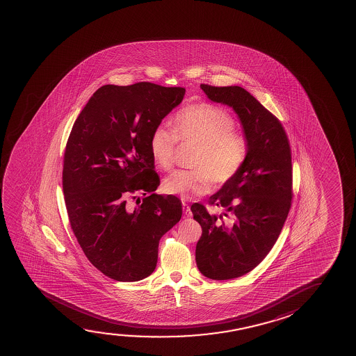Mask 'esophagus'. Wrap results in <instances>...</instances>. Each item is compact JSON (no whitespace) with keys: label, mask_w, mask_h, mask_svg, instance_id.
<instances>
[{"label":"esophagus","mask_w":356,"mask_h":356,"mask_svg":"<svg viewBox=\"0 0 356 356\" xmlns=\"http://www.w3.org/2000/svg\"><path fill=\"white\" fill-rule=\"evenodd\" d=\"M182 207H184V214H185V218H190L191 215H192L190 207L186 204L185 202L182 203Z\"/></svg>","instance_id":"1"}]
</instances>
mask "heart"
Returning a JSON list of instances; mask_svg holds the SVG:
<instances>
[{"label":"heart","mask_w":356,"mask_h":356,"mask_svg":"<svg viewBox=\"0 0 356 356\" xmlns=\"http://www.w3.org/2000/svg\"><path fill=\"white\" fill-rule=\"evenodd\" d=\"M236 122L224 108L211 103H193L181 109L172 129L158 125L149 137V152L154 165L169 170L177 140L198 145L191 170H176L166 176L161 188L168 195L191 200L209 192L214 181L225 185L234 180L248 158V138L234 130Z\"/></svg>","instance_id":"heart-1"}]
</instances>
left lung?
I'll list each match as a JSON object with an SVG mask.
<instances>
[{
	"mask_svg": "<svg viewBox=\"0 0 356 356\" xmlns=\"http://www.w3.org/2000/svg\"><path fill=\"white\" fill-rule=\"evenodd\" d=\"M200 88L213 102L232 107L249 142L242 170L209 198L221 211L191 207L202 226L197 266L205 277L221 281L252 271L276 243L292 204V154L281 122L247 90Z\"/></svg>",
	"mask_w": 356,
	"mask_h": 356,
	"instance_id": "8db88e82",
	"label": "left lung"
}]
</instances>
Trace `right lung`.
Here are the masks:
<instances>
[{"label":"right lung","mask_w":356,"mask_h":356,"mask_svg":"<svg viewBox=\"0 0 356 356\" xmlns=\"http://www.w3.org/2000/svg\"><path fill=\"white\" fill-rule=\"evenodd\" d=\"M185 92L145 81L104 85L69 135L63 193L70 226L90 263L115 281L148 277L161 236L180 221V200L154 192L161 180L149 137ZM137 194L145 197L130 209L128 200Z\"/></svg>","instance_id":"obj_1"}]
</instances>
